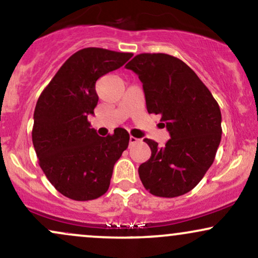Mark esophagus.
<instances>
[{"label":"esophagus","mask_w":258,"mask_h":258,"mask_svg":"<svg viewBox=\"0 0 258 258\" xmlns=\"http://www.w3.org/2000/svg\"><path fill=\"white\" fill-rule=\"evenodd\" d=\"M139 142H141V139L133 137V136L130 137V144H131V146H133V144H137V143H139Z\"/></svg>","instance_id":"obj_1"}]
</instances>
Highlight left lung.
Masks as SVG:
<instances>
[{
  "instance_id": "left-lung-1",
  "label": "left lung",
  "mask_w": 258,
  "mask_h": 258,
  "mask_svg": "<svg viewBox=\"0 0 258 258\" xmlns=\"http://www.w3.org/2000/svg\"><path fill=\"white\" fill-rule=\"evenodd\" d=\"M143 84L147 110L161 115L171 138L159 148L144 139L152 156L138 168L150 194L176 198L190 191L214 162L221 142V110L190 68L165 53H142L126 64Z\"/></svg>"
}]
</instances>
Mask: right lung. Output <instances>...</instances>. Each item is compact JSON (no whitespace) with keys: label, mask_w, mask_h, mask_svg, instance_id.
I'll return each mask as SVG.
<instances>
[{"label":"right lung","mask_w":258,"mask_h":258,"mask_svg":"<svg viewBox=\"0 0 258 258\" xmlns=\"http://www.w3.org/2000/svg\"><path fill=\"white\" fill-rule=\"evenodd\" d=\"M132 55L97 47L80 49L38 97L32 127L38 165L69 199L87 201L105 194L115 162L128 147L126 130L100 137L87 116L98 103L97 80L119 69Z\"/></svg>","instance_id":"1"}]
</instances>
